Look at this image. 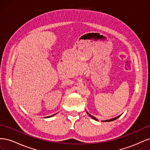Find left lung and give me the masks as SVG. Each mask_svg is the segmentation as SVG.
Masks as SVG:
<instances>
[{"instance_id": "left-lung-1", "label": "left lung", "mask_w": 150, "mask_h": 150, "mask_svg": "<svg viewBox=\"0 0 150 150\" xmlns=\"http://www.w3.org/2000/svg\"><path fill=\"white\" fill-rule=\"evenodd\" d=\"M86 112H87V114L91 117H92V118L93 119V120H96V121H98V119H96V117H95L94 116H93L92 115H91L88 112V111H86ZM121 115H120V116H117V117H114V118H112V119H111V120H104V121H102V122H111V121H114V120H116L117 118H118V117L121 116Z\"/></svg>"}]
</instances>
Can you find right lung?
Wrapping results in <instances>:
<instances>
[{
  "mask_svg": "<svg viewBox=\"0 0 150 150\" xmlns=\"http://www.w3.org/2000/svg\"><path fill=\"white\" fill-rule=\"evenodd\" d=\"M56 114H54V115H52V116H48V117H52V116H54Z\"/></svg>",
  "mask_w": 150,
  "mask_h": 150,
  "instance_id": "right-lung-1",
  "label": "right lung"
}]
</instances>
